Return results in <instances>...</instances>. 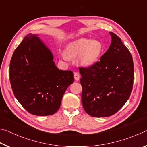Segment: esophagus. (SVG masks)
<instances>
[{
  "label": "esophagus",
  "mask_w": 147,
  "mask_h": 147,
  "mask_svg": "<svg viewBox=\"0 0 147 147\" xmlns=\"http://www.w3.org/2000/svg\"><path fill=\"white\" fill-rule=\"evenodd\" d=\"M74 80L76 81H78L80 79V74L78 73H74Z\"/></svg>",
  "instance_id": "obj_1"
}]
</instances>
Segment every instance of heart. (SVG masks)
Returning <instances> with one entry per match:
<instances>
[{"mask_svg":"<svg viewBox=\"0 0 147 147\" xmlns=\"http://www.w3.org/2000/svg\"><path fill=\"white\" fill-rule=\"evenodd\" d=\"M103 52V46L100 41L81 38L69 43L67 47V53L71 57H77V61L84 67H90L95 64ZM62 57L69 60V56L63 53Z\"/></svg>","mask_w":147,"mask_h":147,"instance_id":"1","label":"heart"}]
</instances>
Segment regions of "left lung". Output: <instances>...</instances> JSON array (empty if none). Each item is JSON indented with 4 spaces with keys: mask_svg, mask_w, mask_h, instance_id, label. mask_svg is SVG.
I'll list each match as a JSON object with an SVG mask.
<instances>
[{
    "mask_svg": "<svg viewBox=\"0 0 147 147\" xmlns=\"http://www.w3.org/2000/svg\"><path fill=\"white\" fill-rule=\"evenodd\" d=\"M109 34L111 45L100 61L89 67L79 69L84 109L95 117L116 113L128 100L132 91V56L117 35L113 32Z\"/></svg>",
    "mask_w": 147,
    "mask_h": 147,
    "instance_id": "left-lung-1",
    "label": "left lung"
}]
</instances>
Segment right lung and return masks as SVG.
<instances>
[{
	"label": "right lung",
	"mask_w": 147,
	"mask_h": 147,
	"mask_svg": "<svg viewBox=\"0 0 147 147\" xmlns=\"http://www.w3.org/2000/svg\"><path fill=\"white\" fill-rule=\"evenodd\" d=\"M38 36L28 34L15 50L9 80L15 96L28 112L47 116L58 110L74 74L57 68L53 53Z\"/></svg>",
	"instance_id": "obj_1"
}]
</instances>
